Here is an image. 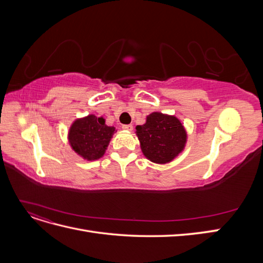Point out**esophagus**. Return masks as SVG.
<instances>
[{
    "mask_svg": "<svg viewBox=\"0 0 263 263\" xmlns=\"http://www.w3.org/2000/svg\"><path fill=\"white\" fill-rule=\"evenodd\" d=\"M122 128L124 129V130H128V132H130V130H133V125H123L122 126Z\"/></svg>",
    "mask_w": 263,
    "mask_h": 263,
    "instance_id": "esophagus-1",
    "label": "esophagus"
}]
</instances>
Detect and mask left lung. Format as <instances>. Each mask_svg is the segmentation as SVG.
<instances>
[{
	"label": "left lung",
	"mask_w": 263,
	"mask_h": 263,
	"mask_svg": "<svg viewBox=\"0 0 263 263\" xmlns=\"http://www.w3.org/2000/svg\"><path fill=\"white\" fill-rule=\"evenodd\" d=\"M140 147L150 161L166 163L173 160L186 142L184 127L176 116L151 113L144 125L136 127Z\"/></svg>",
	"instance_id": "left-lung-1"
}]
</instances>
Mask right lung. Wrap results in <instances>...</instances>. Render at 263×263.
Instances as JSON below:
<instances>
[{"mask_svg": "<svg viewBox=\"0 0 263 263\" xmlns=\"http://www.w3.org/2000/svg\"><path fill=\"white\" fill-rule=\"evenodd\" d=\"M114 132V127L105 125L104 118L89 115L72 124L69 141L78 155L86 160H97L104 155Z\"/></svg>", "mask_w": 263, "mask_h": 263, "instance_id": "1", "label": "right lung"}]
</instances>
